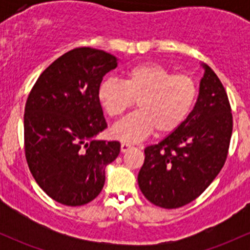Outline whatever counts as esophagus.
I'll use <instances>...</instances> for the list:
<instances>
[{
  "instance_id": "esophagus-1",
  "label": "esophagus",
  "mask_w": 250,
  "mask_h": 250,
  "mask_svg": "<svg viewBox=\"0 0 250 250\" xmlns=\"http://www.w3.org/2000/svg\"><path fill=\"white\" fill-rule=\"evenodd\" d=\"M133 146L130 145V144H128V143H122L121 144V152H127L128 150H130V148H132Z\"/></svg>"
}]
</instances>
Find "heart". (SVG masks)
Returning a JSON list of instances; mask_svg holds the SVG:
<instances>
[{
  "label": "heart",
  "mask_w": 250,
  "mask_h": 250,
  "mask_svg": "<svg viewBox=\"0 0 250 250\" xmlns=\"http://www.w3.org/2000/svg\"><path fill=\"white\" fill-rule=\"evenodd\" d=\"M197 84L188 75H174L156 62H144L125 72V80L106 78L98 87V99L112 118H118L137 102L138 111L112 127V135L139 141L156 130L175 132L188 120L197 99Z\"/></svg>",
  "instance_id": "obj_1"
}]
</instances>
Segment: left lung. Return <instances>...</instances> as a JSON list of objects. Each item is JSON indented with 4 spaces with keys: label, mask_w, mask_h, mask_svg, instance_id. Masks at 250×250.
<instances>
[{
    "label": "left lung",
    "mask_w": 250,
    "mask_h": 250,
    "mask_svg": "<svg viewBox=\"0 0 250 250\" xmlns=\"http://www.w3.org/2000/svg\"><path fill=\"white\" fill-rule=\"evenodd\" d=\"M200 93L188 120L145 148L138 175L143 195L161 208L192 202L220 173L232 134V113L223 83L206 64Z\"/></svg>",
    "instance_id": "left-lung-1"
}]
</instances>
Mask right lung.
Masks as SVG:
<instances>
[{"instance_id":"1","label":"right lung","mask_w":250,"mask_h":250,"mask_svg":"<svg viewBox=\"0 0 250 250\" xmlns=\"http://www.w3.org/2000/svg\"><path fill=\"white\" fill-rule=\"evenodd\" d=\"M117 64L104 50L76 48L53 62L27 97V166L40 188L65 206L94 200L105 184V168L120 153L118 141L95 139L107 127L98 87Z\"/></svg>"}]
</instances>
